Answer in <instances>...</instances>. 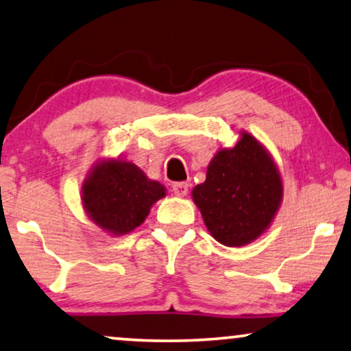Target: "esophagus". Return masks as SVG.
<instances>
[{
  "instance_id": "1",
  "label": "esophagus",
  "mask_w": 351,
  "mask_h": 351,
  "mask_svg": "<svg viewBox=\"0 0 351 351\" xmlns=\"http://www.w3.org/2000/svg\"><path fill=\"white\" fill-rule=\"evenodd\" d=\"M172 191H174L176 196H186L189 193V184L186 182H176V184H172Z\"/></svg>"
}]
</instances>
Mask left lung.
Segmentation results:
<instances>
[{
	"mask_svg": "<svg viewBox=\"0 0 351 351\" xmlns=\"http://www.w3.org/2000/svg\"><path fill=\"white\" fill-rule=\"evenodd\" d=\"M282 179L265 145L247 131L232 148H220L206 180L191 190L196 208L215 241L246 246L270 227L282 201Z\"/></svg>",
	"mask_w": 351,
	"mask_h": 351,
	"instance_id": "left-lung-1",
	"label": "left lung"
}]
</instances>
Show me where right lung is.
<instances>
[{"label": "right lung", "mask_w": 351, "mask_h": 351, "mask_svg": "<svg viewBox=\"0 0 351 351\" xmlns=\"http://www.w3.org/2000/svg\"><path fill=\"white\" fill-rule=\"evenodd\" d=\"M165 196V185L148 179L141 167L123 158H100L81 184L86 215L112 237L136 230Z\"/></svg>", "instance_id": "obj_1"}]
</instances>
